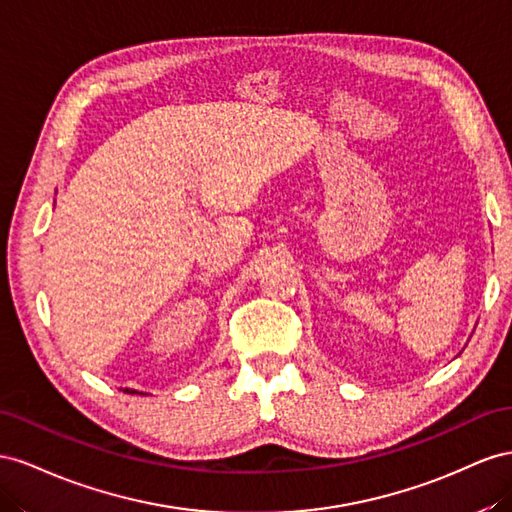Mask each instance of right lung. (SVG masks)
Here are the masks:
<instances>
[{
	"label": "right lung",
	"mask_w": 512,
	"mask_h": 512,
	"mask_svg": "<svg viewBox=\"0 0 512 512\" xmlns=\"http://www.w3.org/2000/svg\"><path fill=\"white\" fill-rule=\"evenodd\" d=\"M124 392H128V394H135V390H130V388H124Z\"/></svg>",
	"instance_id": "add662e5"
}]
</instances>
